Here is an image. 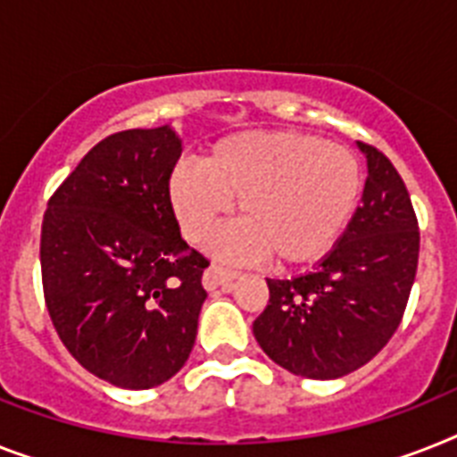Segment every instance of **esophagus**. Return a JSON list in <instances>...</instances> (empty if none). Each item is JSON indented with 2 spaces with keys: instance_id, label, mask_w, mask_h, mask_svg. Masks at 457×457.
<instances>
[{
  "instance_id": "esophagus-1",
  "label": "esophagus",
  "mask_w": 457,
  "mask_h": 457,
  "mask_svg": "<svg viewBox=\"0 0 457 457\" xmlns=\"http://www.w3.org/2000/svg\"><path fill=\"white\" fill-rule=\"evenodd\" d=\"M237 275H240L237 270L224 269V266H210V269L205 270V275H203V285H205L207 289H228Z\"/></svg>"
}]
</instances>
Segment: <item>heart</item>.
Wrapping results in <instances>:
<instances>
[{
  "label": "heart",
  "mask_w": 457,
  "mask_h": 457,
  "mask_svg": "<svg viewBox=\"0 0 457 457\" xmlns=\"http://www.w3.org/2000/svg\"><path fill=\"white\" fill-rule=\"evenodd\" d=\"M361 187L360 161L343 145L296 130H243L217 139L198 165H179L168 194L188 243H205L237 201L243 220L212 250L231 262L275 254L301 266L334 250Z\"/></svg>",
  "instance_id": "obj_1"
}]
</instances>
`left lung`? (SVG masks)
<instances>
[{"mask_svg": "<svg viewBox=\"0 0 457 457\" xmlns=\"http://www.w3.org/2000/svg\"><path fill=\"white\" fill-rule=\"evenodd\" d=\"M367 184L348 228L312 273L266 280L256 343L294 376L341 378L386 348L416 280L420 233L411 195L390 158L357 142Z\"/></svg>", "mask_w": 457, "mask_h": 457, "instance_id": "left-lung-1", "label": "left lung"}]
</instances>
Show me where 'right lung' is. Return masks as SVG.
<instances>
[{
    "label": "right lung",
    "mask_w": 457,
    "mask_h": 457,
    "mask_svg": "<svg viewBox=\"0 0 457 457\" xmlns=\"http://www.w3.org/2000/svg\"><path fill=\"white\" fill-rule=\"evenodd\" d=\"M182 139L170 126L97 142L41 224L48 315L71 357L126 390L170 380L191 355L210 266L170 205Z\"/></svg>",
    "instance_id": "obj_1"
}]
</instances>
